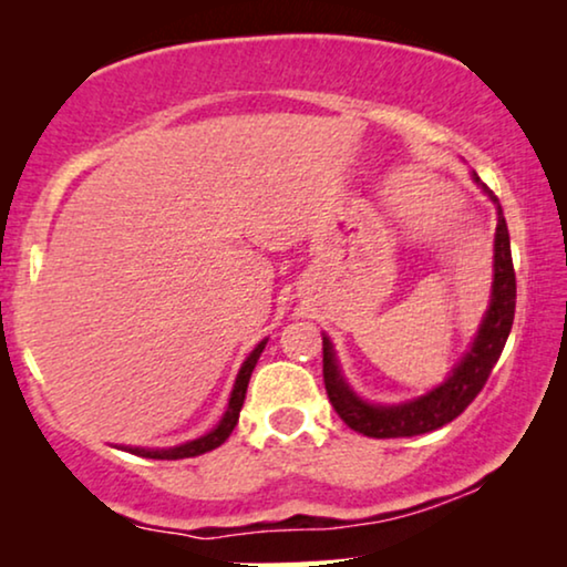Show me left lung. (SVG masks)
<instances>
[{
	"mask_svg": "<svg viewBox=\"0 0 567 567\" xmlns=\"http://www.w3.org/2000/svg\"><path fill=\"white\" fill-rule=\"evenodd\" d=\"M480 183V177L475 175ZM483 190L491 196L498 212V227H495V255H493V293L491 307L483 317L475 340L470 351L456 363L452 374L436 390L425 392L423 398L400 402V405H371L355 394L340 374L336 353H332L330 338H322V377L324 390L336 408V413L343 417L348 429L363 433L369 439H402V436H421L452 423L456 415H462L472 400L483 390L487 377L501 359L503 346H506L511 324L516 312V274L514 260H511V239L506 216L493 190Z\"/></svg>",
	"mask_w": 567,
	"mask_h": 567,
	"instance_id": "1",
	"label": "left lung"
}]
</instances>
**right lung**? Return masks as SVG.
Returning <instances> with one entry per match:
<instances>
[{"mask_svg": "<svg viewBox=\"0 0 567 567\" xmlns=\"http://www.w3.org/2000/svg\"><path fill=\"white\" fill-rule=\"evenodd\" d=\"M266 343H268V340H260V343L255 346V351L245 359L243 369H239V374H237L235 390H231L227 413L221 415V421L214 431H208L206 436L193 439V441H188V444H181V446H173V449H142V446H123V449H126V452H131V454H136V456H146V460H188V456L206 454V452H212V449L221 446L224 441L229 439V433L235 431V425L239 421V410H243L247 384H250V374H252L255 363H258Z\"/></svg>", "mask_w": 567, "mask_h": 567, "instance_id": "obj_1", "label": "right lung"}]
</instances>
